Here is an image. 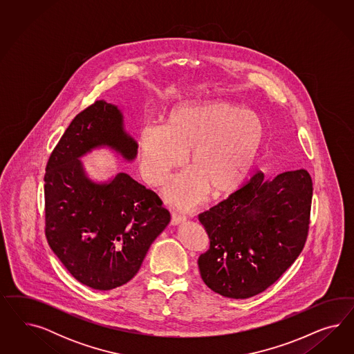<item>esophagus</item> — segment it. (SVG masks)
Instances as JSON below:
<instances>
[{"label": "esophagus", "mask_w": 354, "mask_h": 354, "mask_svg": "<svg viewBox=\"0 0 354 354\" xmlns=\"http://www.w3.org/2000/svg\"><path fill=\"white\" fill-rule=\"evenodd\" d=\"M185 222V219L180 216V215L172 214L171 215V225H182Z\"/></svg>", "instance_id": "obj_1"}]
</instances>
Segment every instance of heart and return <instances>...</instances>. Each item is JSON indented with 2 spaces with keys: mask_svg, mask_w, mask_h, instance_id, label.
Wrapping results in <instances>:
<instances>
[{
  "mask_svg": "<svg viewBox=\"0 0 354 354\" xmlns=\"http://www.w3.org/2000/svg\"><path fill=\"white\" fill-rule=\"evenodd\" d=\"M268 126L253 110L228 101H204L174 107L165 127L147 126L138 140L140 171L145 182L162 187L187 156L189 170L165 192L169 204L191 210L207 192H236L257 166Z\"/></svg>",
  "mask_w": 354,
  "mask_h": 354,
  "instance_id": "1",
  "label": "heart"
}]
</instances>
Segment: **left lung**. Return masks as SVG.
<instances>
[{
  "mask_svg": "<svg viewBox=\"0 0 354 354\" xmlns=\"http://www.w3.org/2000/svg\"><path fill=\"white\" fill-rule=\"evenodd\" d=\"M313 182L304 169L256 174L227 200L198 215L210 239L198 258L205 284L228 299H249L278 280L300 256Z\"/></svg>",
  "mask_w": 354,
  "mask_h": 354,
  "instance_id": "left-lung-1",
  "label": "left lung"
}]
</instances>
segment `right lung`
<instances>
[{
    "mask_svg": "<svg viewBox=\"0 0 354 354\" xmlns=\"http://www.w3.org/2000/svg\"><path fill=\"white\" fill-rule=\"evenodd\" d=\"M109 149L126 162L138 141L122 110L105 100L77 114L54 148L44 178L45 235L54 254L89 288L109 290L133 278L151 243L170 223L156 193L126 172L92 179L82 161Z\"/></svg>",
    "mask_w": 354,
    "mask_h": 354,
    "instance_id": "1",
    "label": "right lung"
}]
</instances>
